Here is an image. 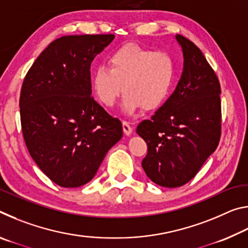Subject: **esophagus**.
Listing matches in <instances>:
<instances>
[{"label":"esophagus","instance_id":"obj_1","mask_svg":"<svg viewBox=\"0 0 248 248\" xmlns=\"http://www.w3.org/2000/svg\"><path fill=\"white\" fill-rule=\"evenodd\" d=\"M123 129H124V132L125 136H130V134H131L132 131H133L132 127L130 125L128 121H123Z\"/></svg>","mask_w":248,"mask_h":248}]
</instances>
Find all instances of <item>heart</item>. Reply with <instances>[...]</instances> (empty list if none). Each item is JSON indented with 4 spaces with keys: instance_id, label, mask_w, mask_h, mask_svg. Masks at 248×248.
<instances>
[{
    "instance_id": "heart-1",
    "label": "heart",
    "mask_w": 248,
    "mask_h": 248,
    "mask_svg": "<svg viewBox=\"0 0 248 248\" xmlns=\"http://www.w3.org/2000/svg\"><path fill=\"white\" fill-rule=\"evenodd\" d=\"M108 66H98L92 75V89L105 107H112L125 92L123 108L133 114L142 107L154 110L169 97L176 66L170 54L125 44L108 58Z\"/></svg>"
}]
</instances>
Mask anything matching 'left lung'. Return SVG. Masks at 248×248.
Here are the masks:
<instances>
[{
  "label": "left lung",
  "instance_id": "8db88e82",
  "mask_svg": "<svg viewBox=\"0 0 248 248\" xmlns=\"http://www.w3.org/2000/svg\"><path fill=\"white\" fill-rule=\"evenodd\" d=\"M183 48L184 71L165 104L138 124L148 144L142 167L159 186L180 187L195 177L221 138V86L215 70L197 46L176 36Z\"/></svg>",
  "mask_w": 248,
  "mask_h": 248
}]
</instances>
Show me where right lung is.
Here are the masks:
<instances>
[{"label":"right lung","instance_id":"obj_1","mask_svg":"<svg viewBox=\"0 0 248 248\" xmlns=\"http://www.w3.org/2000/svg\"><path fill=\"white\" fill-rule=\"evenodd\" d=\"M112 33L63 36L36 59L20 91V124L33 161L53 183L83 186L123 137V124L92 96L91 64Z\"/></svg>","mask_w":248,"mask_h":248}]
</instances>
